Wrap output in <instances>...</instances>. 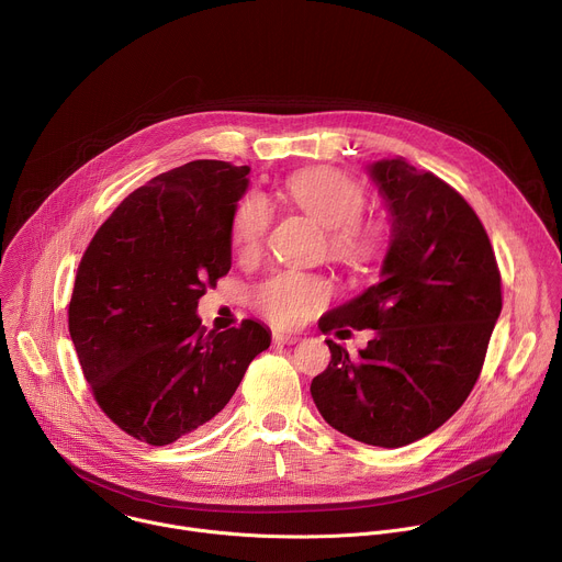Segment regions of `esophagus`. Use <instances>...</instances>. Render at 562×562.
Segmentation results:
<instances>
[{
	"label": "esophagus",
	"mask_w": 562,
	"mask_h": 562,
	"mask_svg": "<svg viewBox=\"0 0 562 562\" xmlns=\"http://www.w3.org/2000/svg\"><path fill=\"white\" fill-rule=\"evenodd\" d=\"M273 342L276 345H295V342H300V336H295V334H273Z\"/></svg>",
	"instance_id": "esophagus-1"
}]
</instances>
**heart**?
Here are the masks:
<instances>
[{
  "label": "heart",
  "instance_id": "heart-1",
  "mask_svg": "<svg viewBox=\"0 0 562 562\" xmlns=\"http://www.w3.org/2000/svg\"><path fill=\"white\" fill-rule=\"evenodd\" d=\"M289 200L327 231L329 256L351 273L378 271L391 251L393 231L384 217L362 215L364 187L340 169H306L289 178ZM271 228V209L260 195H247L231 217V245L243 262L260 258ZM331 284L319 276L282 271L254 291V306L278 327H295L331 300Z\"/></svg>",
  "mask_w": 562,
  "mask_h": 562
}]
</instances>
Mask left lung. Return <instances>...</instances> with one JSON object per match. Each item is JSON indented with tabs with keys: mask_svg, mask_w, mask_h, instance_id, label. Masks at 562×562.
Instances as JSON below:
<instances>
[{
	"mask_svg": "<svg viewBox=\"0 0 562 562\" xmlns=\"http://www.w3.org/2000/svg\"><path fill=\"white\" fill-rule=\"evenodd\" d=\"M369 171L393 220L382 280L319 317V329L375 336L358 356L327 340L331 362L313 378L311 395L340 434L397 449L436 431L469 397L503 308V282L483 222L451 184L403 157Z\"/></svg>",
	"mask_w": 562,
	"mask_h": 562,
	"instance_id": "8db88e82",
	"label": "left lung"
}]
</instances>
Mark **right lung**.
Listing matches in <instances>:
<instances>
[{
    "mask_svg": "<svg viewBox=\"0 0 562 562\" xmlns=\"http://www.w3.org/2000/svg\"><path fill=\"white\" fill-rule=\"evenodd\" d=\"M249 167L195 159L111 213L79 260L68 331L100 409L165 447L209 425L269 349L256 319L206 331L198 300L231 269V217Z\"/></svg>",
    "mask_w": 562,
    "mask_h": 562,
    "instance_id": "1",
    "label": "right lung"
}]
</instances>
